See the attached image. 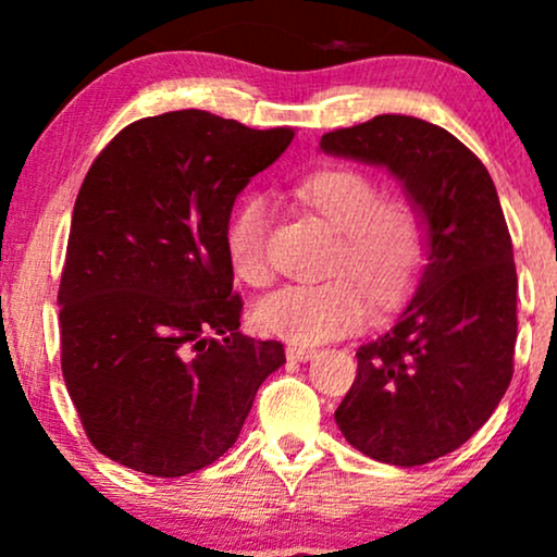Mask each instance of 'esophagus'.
Masks as SVG:
<instances>
[{"label": "esophagus", "instance_id": "1", "mask_svg": "<svg viewBox=\"0 0 557 557\" xmlns=\"http://www.w3.org/2000/svg\"><path fill=\"white\" fill-rule=\"evenodd\" d=\"M285 354H287V359H293V361H309V359H314L317 356V350L311 348V345H296V343H290L285 348Z\"/></svg>", "mask_w": 557, "mask_h": 557}]
</instances>
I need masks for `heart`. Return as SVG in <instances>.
Instances as JSON below:
<instances>
[{
	"mask_svg": "<svg viewBox=\"0 0 557 557\" xmlns=\"http://www.w3.org/2000/svg\"><path fill=\"white\" fill-rule=\"evenodd\" d=\"M306 207L337 230L332 274L293 283L259 300L257 322L270 335L293 343H322L356 330L374 306H393L411 290L426 261V222L406 196H380L367 172L332 164L296 185ZM272 209L264 196H246L227 222L225 248L243 283L264 285Z\"/></svg>",
	"mask_w": 557,
	"mask_h": 557,
	"instance_id": "b5f03b06",
	"label": "heart"
}]
</instances>
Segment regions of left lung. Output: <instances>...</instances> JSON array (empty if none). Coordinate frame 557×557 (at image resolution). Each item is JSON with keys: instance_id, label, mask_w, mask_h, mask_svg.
I'll use <instances>...</instances> for the list:
<instances>
[{"instance_id": "obj_1", "label": "left lung", "mask_w": 557, "mask_h": 557, "mask_svg": "<svg viewBox=\"0 0 557 557\" xmlns=\"http://www.w3.org/2000/svg\"><path fill=\"white\" fill-rule=\"evenodd\" d=\"M332 157L387 168L426 222V264L395 324L356 350L335 411L374 461L447 456L492 417L513 376V243L487 168L445 127L406 114L324 133Z\"/></svg>"}]
</instances>
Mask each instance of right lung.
<instances>
[{"label": "right lung", "mask_w": 557, "mask_h": 557, "mask_svg": "<svg viewBox=\"0 0 557 557\" xmlns=\"http://www.w3.org/2000/svg\"><path fill=\"white\" fill-rule=\"evenodd\" d=\"M293 136L181 110L123 127L88 170L57 296L62 376L112 461L164 479L214 463L285 363L283 343L238 332L225 233Z\"/></svg>", "instance_id": "obj_1"}]
</instances>
